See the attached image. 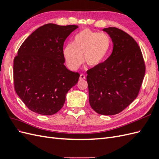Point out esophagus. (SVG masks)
<instances>
[{
  "mask_svg": "<svg viewBox=\"0 0 159 159\" xmlns=\"http://www.w3.org/2000/svg\"><path fill=\"white\" fill-rule=\"evenodd\" d=\"M85 79V75L84 74H80V80H84Z\"/></svg>",
  "mask_w": 159,
  "mask_h": 159,
  "instance_id": "1",
  "label": "esophagus"
}]
</instances>
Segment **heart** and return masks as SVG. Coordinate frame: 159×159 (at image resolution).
Wrapping results in <instances>:
<instances>
[{
	"mask_svg": "<svg viewBox=\"0 0 159 159\" xmlns=\"http://www.w3.org/2000/svg\"><path fill=\"white\" fill-rule=\"evenodd\" d=\"M111 46L112 41L106 34L85 28L74 36L73 44L65 46L63 53L68 68L75 70L82 63L83 59L90 67L102 64L108 57Z\"/></svg>",
	"mask_w": 159,
	"mask_h": 159,
	"instance_id": "1",
	"label": "heart"
}]
</instances>
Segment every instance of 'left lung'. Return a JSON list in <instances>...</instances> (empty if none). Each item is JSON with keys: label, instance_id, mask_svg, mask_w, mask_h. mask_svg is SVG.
Wrapping results in <instances>:
<instances>
[{"label": "left lung", "instance_id": "left-lung-1", "mask_svg": "<svg viewBox=\"0 0 159 159\" xmlns=\"http://www.w3.org/2000/svg\"><path fill=\"white\" fill-rule=\"evenodd\" d=\"M111 38V54L87 71L89 104L96 113L113 115L136 99L145 73L141 50L136 41L117 28H104Z\"/></svg>", "mask_w": 159, "mask_h": 159}]
</instances>
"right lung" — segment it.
Listing matches in <instances>:
<instances>
[{
    "label": "right lung",
    "instance_id": "1",
    "mask_svg": "<svg viewBox=\"0 0 159 159\" xmlns=\"http://www.w3.org/2000/svg\"><path fill=\"white\" fill-rule=\"evenodd\" d=\"M78 26L46 24L32 32L14 57V84L17 95L33 112L56 113L66 95L78 83L80 74L64 65V43Z\"/></svg>",
    "mask_w": 159,
    "mask_h": 159
}]
</instances>
